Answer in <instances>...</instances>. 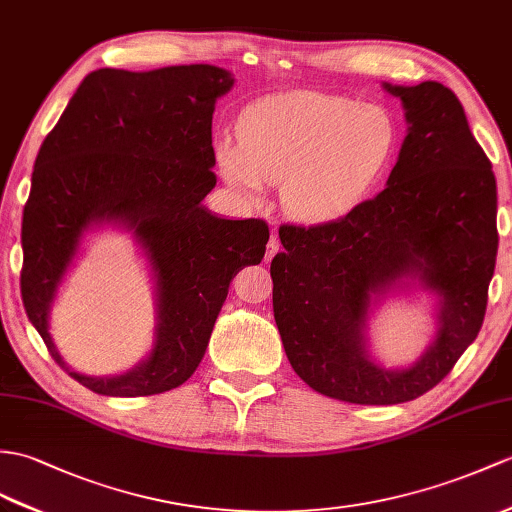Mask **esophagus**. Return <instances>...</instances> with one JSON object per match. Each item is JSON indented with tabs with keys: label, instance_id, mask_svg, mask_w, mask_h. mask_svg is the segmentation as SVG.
I'll list each match as a JSON object with an SVG mask.
<instances>
[{
	"label": "esophagus",
	"instance_id": "1",
	"mask_svg": "<svg viewBox=\"0 0 512 512\" xmlns=\"http://www.w3.org/2000/svg\"><path fill=\"white\" fill-rule=\"evenodd\" d=\"M279 237L277 235H270V240H268V246H266V261H270L272 257H275L277 253H279Z\"/></svg>",
	"mask_w": 512,
	"mask_h": 512
}]
</instances>
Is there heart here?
I'll return each instance as SVG.
<instances>
[{
    "label": "heart",
    "mask_w": 512,
    "mask_h": 512,
    "mask_svg": "<svg viewBox=\"0 0 512 512\" xmlns=\"http://www.w3.org/2000/svg\"><path fill=\"white\" fill-rule=\"evenodd\" d=\"M395 148L397 124L384 106L285 91L248 106L240 137H222L216 161L235 192L257 198L268 183H281L292 218L323 224L371 194Z\"/></svg>",
    "instance_id": "obj_1"
}]
</instances>
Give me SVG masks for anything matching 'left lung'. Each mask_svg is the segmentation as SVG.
<instances>
[{
    "instance_id": "8db88e82",
    "label": "left lung",
    "mask_w": 512,
    "mask_h": 512,
    "mask_svg": "<svg viewBox=\"0 0 512 512\" xmlns=\"http://www.w3.org/2000/svg\"><path fill=\"white\" fill-rule=\"evenodd\" d=\"M408 135L386 187L338 220L283 224L270 264L285 355L316 392L360 406L412 401L443 382L478 338L497 255V185L456 93L441 82L388 85ZM417 271L442 303L439 336L406 372L367 360L373 293Z\"/></svg>"
}]
</instances>
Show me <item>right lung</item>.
Wrapping results in <instances>:
<instances>
[{"label":"right lung","instance_id":"right-lung-1","mask_svg":"<svg viewBox=\"0 0 512 512\" xmlns=\"http://www.w3.org/2000/svg\"><path fill=\"white\" fill-rule=\"evenodd\" d=\"M231 87L213 65L95 69L41 144L21 222V299L54 362L98 395L148 397L187 382L231 279L264 259V220H224L200 205L218 181L213 109ZM111 219L133 228L153 261L158 342L133 372L87 378L57 355L46 312L81 231Z\"/></svg>","mask_w":512,"mask_h":512}]
</instances>
